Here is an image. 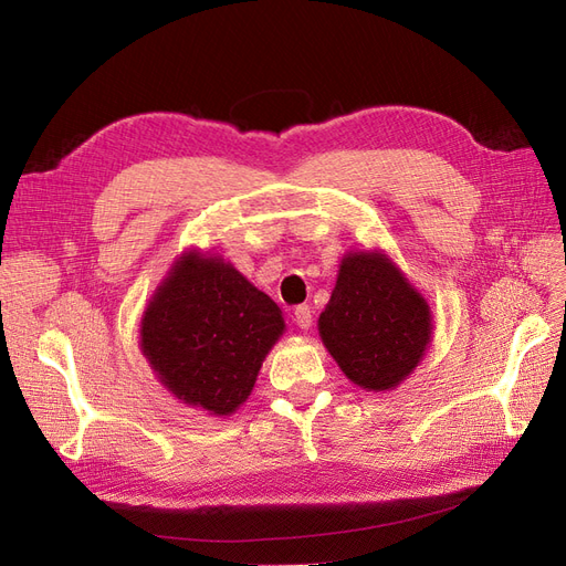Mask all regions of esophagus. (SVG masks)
Listing matches in <instances>:
<instances>
[{"label": "esophagus", "instance_id": "34e87169", "mask_svg": "<svg viewBox=\"0 0 566 566\" xmlns=\"http://www.w3.org/2000/svg\"><path fill=\"white\" fill-rule=\"evenodd\" d=\"M295 323L300 325L302 331H310V328H312L314 316H312V310H310V306H306V304L297 306V310H295Z\"/></svg>", "mask_w": 566, "mask_h": 566}]
</instances>
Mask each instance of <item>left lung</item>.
Segmentation results:
<instances>
[{"label":"left lung","mask_w":566,"mask_h":566,"mask_svg":"<svg viewBox=\"0 0 566 566\" xmlns=\"http://www.w3.org/2000/svg\"><path fill=\"white\" fill-rule=\"evenodd\" d=\"M432 331L430 304L385 250L345 252L318 335L356 387L397 389L422 361Z\"/></svg>","instance_id":"8db88e82"}]
</instances>
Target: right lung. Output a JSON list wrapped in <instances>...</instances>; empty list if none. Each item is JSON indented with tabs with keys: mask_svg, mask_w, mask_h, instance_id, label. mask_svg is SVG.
<instances>
[{
	"mask_svg": "<svg viewBox=\"0 0 566 566\" xmlns=\"http://www.w3.org/2000/svg\"><path fill=\"white\" fill-rule=\"evenodd\" d=\"M283 312L224 256L186 250L142 316L139 347L158 382L208 416H233L252 394Z\"/></svg>",
	"mask_w": 566,
	"mask_h": 566,
	"instance_id": "add662e5",
	"label": "right lung"
}]
</instances>
